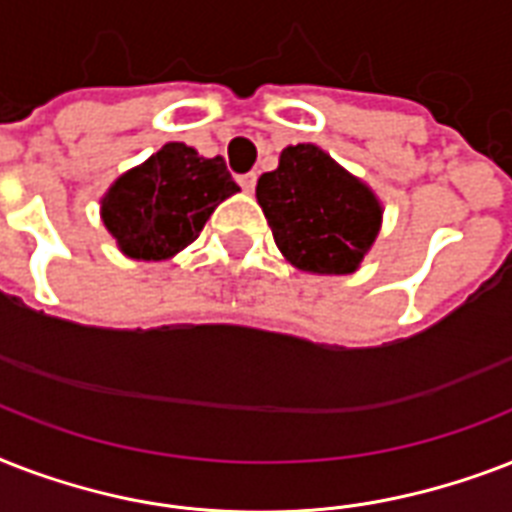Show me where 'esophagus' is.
<instances>
[{
	"label": "esophagus",
	"instance_id": "34e87169",
	"mask_svg": "<svg viewBox=\"0 0 512 512\" xmlns=\"http://www.w3.org/2000/svg\"><path fill=\"white\" fill-rule=\"evenodd\" d=\"M255 183H257L255 172H247V175L239 177V185H241V188H244V193L255 191Z\"/></svg>",
	"mask_w": 512,
	"mask_h": 512
}]
</instances>
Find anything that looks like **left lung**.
<instances>
[{
  "instance_id": "8db88e82",
  "label": "left lung",
  "mask_w": 512,
  "mask_h": 512,
  "mask_svg": "<svg viewBox=\"0 0 512 512\" xmlns=\"http://www.w3.org/2000/svg\"><path fill=\"white\" fill-rule=\"evenodd\" d=\"M273 241L297 271L345 276L358 271L380 236L382 201L316 143L287 146L279 167L255 188Z\"/></svg>"
}]
</instances>
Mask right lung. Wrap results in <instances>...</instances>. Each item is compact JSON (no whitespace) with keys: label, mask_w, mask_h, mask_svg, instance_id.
<instances>
[{"label":"right lung","mask_w":512,"mask_h":512,"mask_svg":"<svg viewBox=\"0 0 512 512\" xmlns=\"http://www.w3.org/2000/svg\"><path fill=\"white\" fill-rule=\"evenodd\" d=\"M236 191L223 156L204 159L185 143H164L111 183L100 220L122 255L159 263L199 239L217 204Z\"/></svg>","instance_id":"right-lung-1"}]
</instances>
